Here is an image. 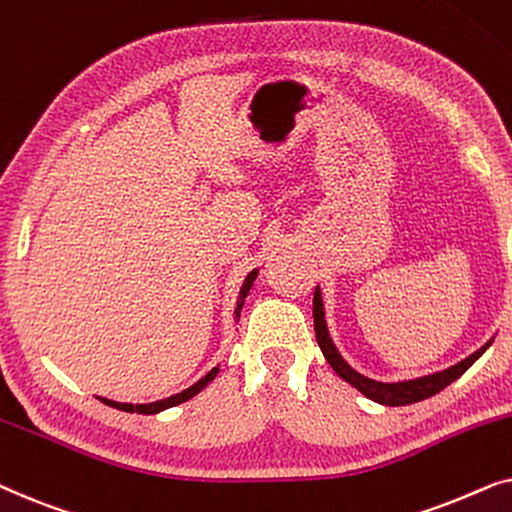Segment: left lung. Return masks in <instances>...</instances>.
Returning <instances> with one entry per match:
<instances>
[{
  "instance_id": "1",
  "label": "left lung",
  "mask_w": 512,
  "mask_h": 512,
  "mask_svg": "<svg viewBox=\"0 0 512 512\" xmlns=\"http://www.w3.org/2000/svg\"><path fill=\"white\" fill-rule=\"evenodd\" d=\"M313 327H316V339H318L320 351H323L327 363L332 365V370H335L344 381H349L353 388H358L365 398H370L379 405H388V407L412 405V403H419V400L431 398V395H435V393H440L442 388H447L452 381L459 379L461 374L466 372L468 367L473 365L475 360H478L494 342V339H489L482 349L470 353V356L463 358L461 363L447 367V370H442V372H433V374H426V377L407 379V381H391V384H388V381L370 379V377H365V374H360L358 370H353V367L344 360L342 353H339V349L330 337V330H327L325 304H323V292H320V285H316V292H313Z\"/></svg>"
}]
</instances>
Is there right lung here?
I'll use <instances>...</instances> for the list:
<instances>
[{
    "label": "right lung",
    "mask_w": 512,
    "mask_h": 512,
    "mask_svg": "<svg viewBox=\"0 0 512 512\" xmlns=\"http://www.w3.org/2000/svg\"><path fill=\"white\" fill-rule=\"evenodd\" d=\"M257 274H260V269H252L248 276H245V281L241 285V290H238V299H236V306H234V320L238 323V318H241V309H243V302L245 297H248V292L252 288V283H255ZM217 372H220V365L213 367L206 377H201L199 381H196L194 386L185 388V391L170 395V398H163V400H154V403H117V400H109V398H102V395H95V398L100 400V403H105L109 407H114V410H121V412H138V414H159L163 410H168V407H175V405H182L187 403L189 398H194L196 393H201L203 388H206L210 381H213L217 377Z\"/></svg>",
    "instance_id": "1"
}]
</instances>
